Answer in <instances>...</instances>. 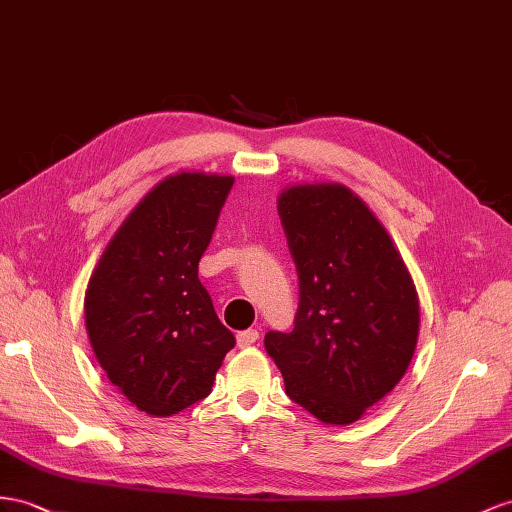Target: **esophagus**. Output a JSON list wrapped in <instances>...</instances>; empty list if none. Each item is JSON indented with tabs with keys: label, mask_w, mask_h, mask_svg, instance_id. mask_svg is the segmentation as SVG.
Here are the masks:
<instances>
[{
	"label": "esophagus",
	"mask_w": 512,
	"mask_h": 512,
	"mask_svg": "<svg viewBox=\"0 0 512 512\" xmlns=\"http://www.w3.org/2000/svg\"><path fill=\"white\" fill-rule=\"evenodd\" d=\"M259 339V333L255 331V329H248V331H242V333H238V346L240 348H248V346H253L255 342Z\"/></svg>",
	"instance_id": "esophagus-1"
}]
</instances>
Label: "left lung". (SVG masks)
<instances>
[{
    "instance_id": "left-lung-1",
    "label": "left lung",
    "mask_w": 512,
    "mask_h": 512,
    "mask_svg": "<svg viewBox=\"0 0 512 512\" xmlns=\"http://www.w3.org/2000/svg\"><path fill=\"white\" fill-rule=\"evenodd\" d=\"M300 281L294 331H270L285 393L324 424L357 422L409 370L419 335L411 272L372 209L344 183L281 190Z\"/></svg>"
}]
</instances>
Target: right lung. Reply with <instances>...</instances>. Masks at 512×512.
I'll use <instances>...</instances> for the list:
<instances>
[{
    "mask_svg": "<svg viewBox=\"0 0 512 512\" xmlns=\"http://www.w3.org/2000/svg\"><path fill=\"white\" fill-rule=\"evenodd\" d=\"M231 175L179 170L142 196L90 274L84 318L110 383L153 417L212 393L235 346L199 281Z\"/></svg>",
    "mask_w": 512,
    "mask_h": 512,
    "instance_id": "add662e5",
    "label": "right lung"
}]
</instances>
